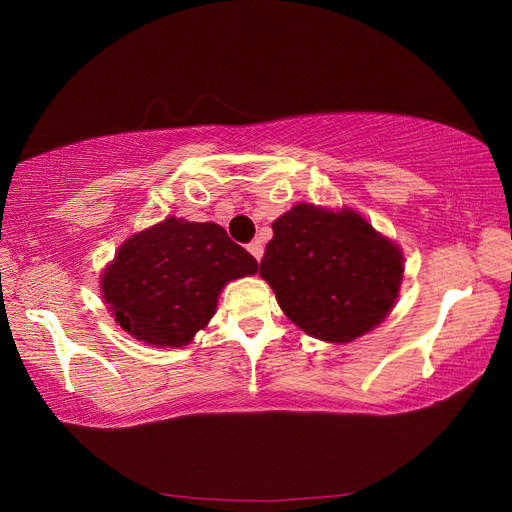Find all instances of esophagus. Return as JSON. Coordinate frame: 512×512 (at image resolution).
<instances>
[{"instance_id": "34e87169", "label": "esophagus", "mask_w": 512, "mask_h": 512, "mask_svg": "<svg viewBox=\"0 0 512 512\" xmlns=\"http://www.w3.org/2000/svg\"><path fill=\"white\" fill-rule=\"evenodd\" d=\"M248 250H250V255H253V257L257 259V262L264 257V244L259 242V239H255V242H250V244H248Z\"/></svg>"}]
</instances>
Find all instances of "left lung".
<instances>
[{"label": "left lung", "instance_id": "obj_1", "mask_svg": "<svg viewBox=\"0 0 512 512\" xmlns=\"http://www.w3.org/2000/svg\"><path fill=\"white\" fill-rule=\"evenodd\" d=\"M400 248L352 209L297 204L273 222L259 275L299 328L350 343L391 312L402 281Z\"/></svg>", "mask_w": 512, "mask_h": 512}]
</instances>
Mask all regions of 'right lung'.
Returning a JSON list of instances; mask_svg holds the SVG:
<instances>
[{
    "label": "right lung",
    "mask_w": 512,
    "mask_h": 512,
    "mask_svg": "<svg viewBox=\"0 0 512 512\" xmlns=\"http://www.w3.org/2000/svg\"><path fill=\"white\" fill-rule=\"evenodd\" d=\"M257 273V259L220 224L167 217L132 235L103 270L114 321L154 347H184L206 328L228 281Z\"/></svg>",
    "instance_id": "1"
}]
</instances>
